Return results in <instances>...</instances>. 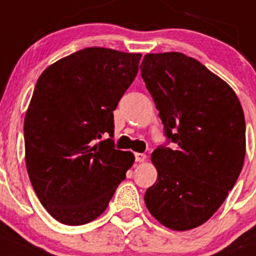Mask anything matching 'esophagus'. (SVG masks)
I'll return each mask as SVG.
<instances>
[{"label":"esophagus","mask_w":256,"mask_h":256,"mask_svg":"<svg viewBox=\"0 0 256 256\" xmlns=\"http://www.w3.org/2000/svg\"><path fill=\"white\" fill-rule=\"evenodd\" d=\"M136 156V161H137V162H144V161L147 160V156L144 154H134Z\"/></svg>","instance_id":"1"}]
</instances>
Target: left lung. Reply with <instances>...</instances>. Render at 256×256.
I'll list each match as a JSON object with an SVG mask.
<instances>
[{
  "label": "left lung",
  "mask_w": 256,
  "mask_h": 256,
  "mask_svg": "<svg viewBox=\"0 0 256 256\" xmlns=\"http://www.w3.org/2000/svg\"><path fill=\"white\" fill-rule=\"evenodd\" d=\"M140 68L166 137L178 146L152 152L157 180L144 203L168 228H196L221 207L241 172L242 106L227 82L179 52L148 53Z\"/></svg>",
  "instance_id": "obj_1"
}]
</instances>
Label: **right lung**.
I'll use <instances>...</instances> for the list:
<instances>
[{
	"instance_id": "right-lung-1",
	"label": "right lung",
	"mask_w": 256,
	"mask_h": 256,
	"mask_svg": "<svg viewBox=\"0 0 256 256\" xmlns=\"http://www.w3.org/2000/svg\"><path fill=\"white\" fill-rule=\"evenodd\" d=\"M140 53L81 49L44 70L25 114V161L30 182L46 212L80 226L106 210L134 162L114 148L119 100L137 76Z\"/></svg>"
}]
</instances>
